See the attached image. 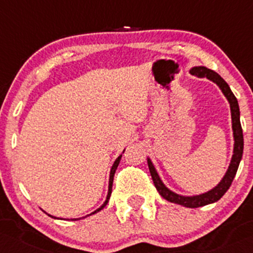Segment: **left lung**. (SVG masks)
Here are the masks:
<instances>
[{"label": "left lung", "instance_id": "1", "mask_svg": "<svg viewBox=\"0 0 253 253\" xmlns=\"http://www.w3.org/2000/svg\"><path fill=\"white\" fill-rule=\"evenodd\" d=\"M190 74L198 78H206L210 81L214 82L219 89L222 91L224 97L229 102L230 105V113H232V128H233V137H234V150L232 160H230L229 167H228L227 172H225L224 177L222 178L219 183L213 188V189L206 191V193L200 194V195H193V196H184L179 195V194L174 193V191L169 190L164 182L161 180L160 175H159L158 171L154 167L153 162L148 158V166L149 171H150L151 178L155 184L156 189H158L159 194L165 199V200L169 201L177 205H182L184 207H189V209H196V207L205 206V205L213 204L219 200L229 187L232 185V182L235 177L236 171H238L239 164H240L241 158H243V151H244V135H243V128H241L240 124V109H239L238 99L235 98L234 93L230 89L229 84L224 81L217 73L213 70H210L206 66H194L190 69Z\"/></svg>", "mask_w": 253, "mask_h": 253}]
</instances>
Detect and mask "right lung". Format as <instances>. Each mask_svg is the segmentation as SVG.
<instances>
[{"label": "right lung", "instance_id": "obj_1", "mask_svg": "<svg viewBox=\"0 0 253 253\" xmlns=\"http://www.w3.org/2000/svg\"><path fill=\"white\" fill-rule=\"evenodd\" d=\"M125 151V150H124ZM121 158H122V154L121 155L119 156L118 159H116L115 160V162H114V165H113V167H111V169H110V177H109V187H108V195H106V199H105V201H104V204L102 205V206L99 207V209H97L95 210L94 212H92L91 214H94V213H97V212H99L100 210H103L104 209V207L106 206V204L109 203V199H110V195H111V189H113V182H114V174H115V172H116V169H118V166H119V164H120V160H121ZM48 214V213H47ZM91 214H87V216H91ZM48 216H50V214H48ZM86 216V217H87ZM52 218H57V217H54V216H50ZM86 217H82V218H86ZM78 219H81V218H76V219H73V220H78Z\"/></svg>", "mask_w": 253, "mask_h": 253}]
</instances>
